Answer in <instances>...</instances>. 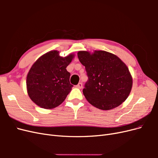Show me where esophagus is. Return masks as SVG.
Listing matches in <instances>:
<instances>
[{
    "label": "esophagus",
    "mask_w": 158,
    "mask_h": 158,
    "mask_svg": "<svg viewBox=\"0 0 158 158\" xmlns=\"http://www.w3.org/2000/svg\"><path fill=\"white\" fill-rule=\"evenodd\" d=\"M76 88H79V89H81V88H82V84L81 83V82L78 83V85H76Z\"/></svg>",
    "instance_id": "esophagus-1"
}]
</instances>
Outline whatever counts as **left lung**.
<instances>
[{
	"label": "left lung",
	"instance_id": "8db88e82",
	"mask_svg": "<svg viewBox=\"0 0 158 158\" xmlns=\"http://www.w3.org/2000/svg\"><path fill=\"white\" fill-rule=\"evenodd\" d=\"M78 57L88 76L83 94L91 105L110 110L125 101L131 92L132 78L127 66L117 56L95 50L78 51Z\"/></svg>",
	"mask_w": 158,
	"mask_h": 158
}]
</instances>
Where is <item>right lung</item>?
<instances>
[{
  "instance_id": "1",
  "label": "right lung",
  "mask_w": 158,
  "mask_h": 158,
  "mask_svg": "<svg viewBox=\"0 0 158 158\" xmlns=\"http://www.w3.org/2000/svg\"><path fill=\"white\" fill-rule=\"evenodd\" d=\"M74 57V53L60 56L59 51L53 50L33 63L27 75L26 86L28 95L37 106L51 109L64 101L73 87L66 67Z\"/></svg>"
}]
</instances>
